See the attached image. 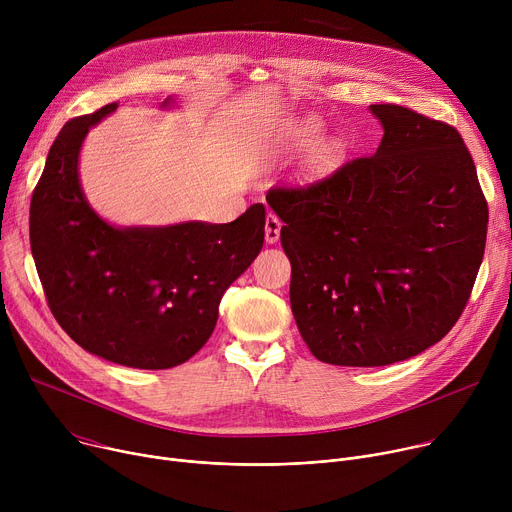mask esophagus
I'll list each match as a JSON object with an SVG mask.
<instances>
[{
  "label": "esophagus",
  "mask_w": 512,
  "mask_h": 512,
  "mask_svg": "<svg viewBox=\"0 0 512 512\" xmlns=\"http://www.w3.org/2000/svg\"><path fill=\"white\" fill-rule=\"evenodd\" d=\"M280 230H282V220L277 218L273 212H269L265 218V241L269 245L280 241Z\"/></svg>",
  "instance_id": "obj_1"
}]
</instances>
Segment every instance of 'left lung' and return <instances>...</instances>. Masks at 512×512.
I'll list each match as a JSON object with an SVG mask.
<instances>
[{
    "mask_svg": "<svg viewBox=\"0 0 512 512\" xmlns=\"http://www.w3.org/2000/svg\"><path fill=\"white\" fill-rule=\"evenodd\" d=\"M384 136L308 183H280L290 304L312 355L390 365L439 343L466 308L484 257L488 202L455 126L394 104L369 106Z\"/></svg>",
    "mask_w": 512,
    "mask_h": 512,
    "instance_id": "8db88e82",
    "label": "left lung"
}]
</instances>
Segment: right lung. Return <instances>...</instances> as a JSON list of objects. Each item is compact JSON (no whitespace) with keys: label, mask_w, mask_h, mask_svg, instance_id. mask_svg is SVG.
<instances>
[{"label":"right lung","mask_w":512,"mask_h":512,"mask_svg":"<svg viewBox=\"0 0 512 512\" xmlns=\"http://www.w3.org/2000/svg\"><path fill=\"white\" fill-rule=\"evenodd\" d=\"M116 108L77 116L55 138L30 202V247L46 302L79 347L167 369L210 339L222 294L263 247L265 206L228 224L110 226L81 194L77 157L89 126Z\"/></svg>","instance_id":"obj_1"}]
</instances>
